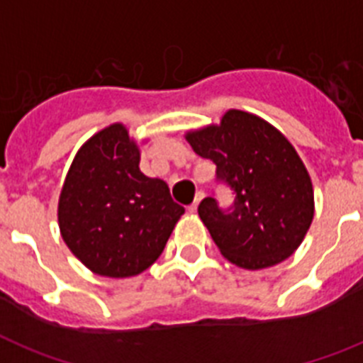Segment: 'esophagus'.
<instances>
[{
	"label": "esophagus",
	"instance_id": "1",
	"mask_svg": "<svg viewBox=\"0 0 363 363\" xmlns=\"http://www.w3.org/2000/svg\"><path fill=\"white\" fill-rule=\"evenodd\" d=\"M205 199V194H203V191H197V196H196V201H194V203H191L190 206H188V210H190L191 214H194V212H197V206H199V203L201 201Z\"/></svg>",
	"mask_w": 363,
	"mask_h": 363
}]
</instances>
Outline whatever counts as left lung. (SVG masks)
<instances>
[{"label":"left lung","instance_id":"left-lung-1","mask_svg":"<svg viewBox=\"0 0 363 363\" xmlns=\"http://www.w3.org/2000/svg\"><path fill=\"white\" fill-rule=\"evenodd\" d=\"M188 144L216 164V179L234 194L221 208L201 201L199 218L228 262L264 269L294 255L313 219V188L294 145L262 118L228 111L219 125L191 130Z\"/></svg>","mask_w":363,"mask_h":363}]
</instances>
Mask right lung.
<instances>
[{
	"label": "right lung",
	"mask_w": 363,
	"mask_h": 363,
	"mask_svg": "<svg viewBox=\"0 0 363 363\" xmlns=\"http://www.w3.org/2000/svg\"><path fill=\"white\" fill-rule=\"evenodd\" d=\"M184 208L160 179L140 172V149L121 123L88 140L59 199L69 251L101 277H135L155 264Z\"/></svg>",
	"instance_id": "1"
}]
</instances>
